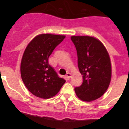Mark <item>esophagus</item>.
I'll return each instance as SVG.
<instances>
[{
	"mask_svg": "<svg viewBox=\"0 0 129 129\" xmlns=\"http://www.w3.org/2000/svg\"><path fill=\"white\" fill-rule=\"evenodd\" d=\"M71 75L72 74H71L70 73H67L66 75V78L67 80H70L71 78Z\"/></svg>",
	"mask_w": 129,
	"mask_h": 129,
	"instance_id": "1",
	"label": "esophagus"
}]
</instances>
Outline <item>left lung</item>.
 Segmentation results:
<instances>
[{
	"label": "left lung",
	"mask_w": 129,
	"mask_h": 129,
	"mask_svg": "<svg viewBox=\"0 0 129 129\" xmlns=\"http://www.w3.org/2000/svg\"><path fill=\"white\" fill-rule=\"evenodd\" d=\"M77 51L78 64L82 84L75 88L80 100L90 102L103 95L111 80V63L108 53L98 39L90 36H72Z\"/></svg>",
	"instance_id": "left-lung-1"
}]
</instances>
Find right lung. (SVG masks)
I'll return each instance as SVG.
<instances>
[{"label":"right lung","instance_id":"right-lung-1","mask_svg":"<svg viewBox=\"0 0 129 129\" xmlns=\"http://www.w3.org/2000/svg\"><path fill=\"white\" fill-rule=\"evenodd\" d=\"M65 37L64 35L41 34L25 49L21 63V78L29 92L37 97L51 98L66 82L48 62L49 57Z\"/></svg>","mask_w":129,"mask_h":129}]
</instances>
